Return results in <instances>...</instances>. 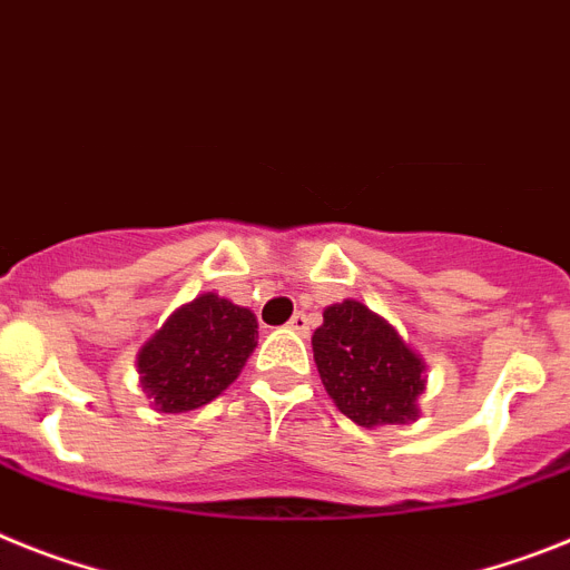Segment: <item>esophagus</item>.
<instances>
[{
    "mask_svg": "<svg viewBox=\"0 0 570 570\" xmlns=\"http://www.w3.org/2000/svg\"><path fill=\"white\" fill-rule=\"evenodd\" d=\"M289 330H293V333H298V336H307V333H309V318H307V315L295 313L293 322H289Z\"/></svg>",
    "mask_w": 570,
    "mask_h": 570,
    "instance_id": "1",
    "label": "esophagus"
}]
</instances>
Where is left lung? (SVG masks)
I'll use <instances>...</instances> for the list:
<instances>
[{"mask_svg": "<svg viewBox=\"0 0 570 570\" xmlns=\"http://www.w3.org/2000/svg\"><path fill=\"white\" fill-rule=\"evenodd\" d=\"M313 356L330 400L362 429L420 417L423 356L362 301L344 298L324 307V324L313 333Z\"/></svg>", "mask_w": 570, "mask_h": 570, "instance_id": "obj_1", "label": "left lung"}]
</instances>
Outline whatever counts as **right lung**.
Listing matches in <instances>:
<instances>
[{
    "label": "right lung",
    "mask_w": 570,
    "mask_h": 570,
    "mask_svg": "<svg viewBox=\"0 0 570 570\" xmlns=\"http://www.w3.org/2000/svg\"><path fill=\"white\" fill-rule=\"evenodd\" d=\"M257 347V318L217 293L176 307L136 356L138 382L159 414L212 403L240 376Z\"/></svg>",
    "instance_id": "right-lung-1"
}]
</instances>
